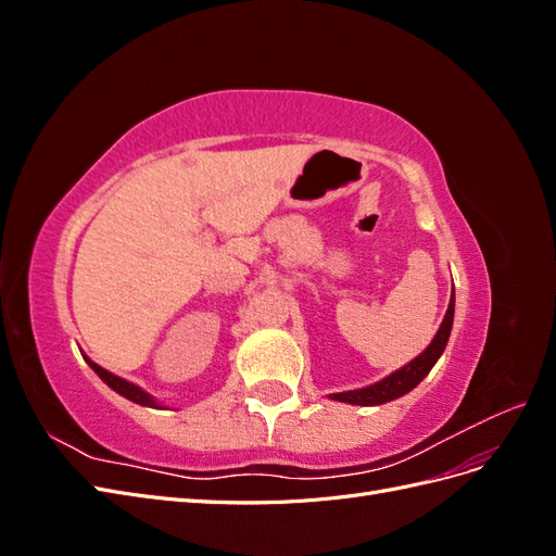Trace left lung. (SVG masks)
I'll return each mask as SVG.
<instances>
[{"label": "left lung", "mask_w": 556, "mask_h": 556, "mask_svg": "<svg viewBox=\"0 0 556 556\" xmlns=\"http://www.w3.org/2000/svg\"><path fill=\"white\" fill-rule=\"evenodd\" d=\"M452 323H454V290L450 294V306L445 311L443 323L435 331L433 341L427 345L425 352H419V355L408 362L406 366H401L399 371L390 374L387 378L362 387V390H350V392H339V394H329V399L333 401H341V403H352V406H382L387 401H394L403 394H408L410 390L422 382L429 371L433 368V364L439 362V357L443 355V350L447 345L450 339V331H452Z\"/></svg>", "instance_id": "8db88e82"}]
</instances>
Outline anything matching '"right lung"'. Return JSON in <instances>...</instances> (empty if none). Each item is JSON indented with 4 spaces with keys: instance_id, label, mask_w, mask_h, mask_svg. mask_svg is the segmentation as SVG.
Listing matches in <instances>:
<instances>
[{
    "instance_id": "add662e5",
    "label": "right lung",
    "mask_w": 556,
    "mask_h": 556,
    "mask_svg": "<svg viewBox=\"0 0 556 556\" xmlns=\"http://www.w3.org/2000/svg\"><path fill=\"white\" fill-rule=\"evenodd\" d=\"M83 359L88 362V366L92 368V371L102 378L113 392H117L121 396H125V399H129V401H134V403H139V406H146V408H164L160 401H155V396H150L146 390H141L139 384H134V382H129V380H125V378H121V376H113L111 371H106V368H102L99 364H94L92 359H88L86 355H83Z\"/></svg>"
}]
</instances>
